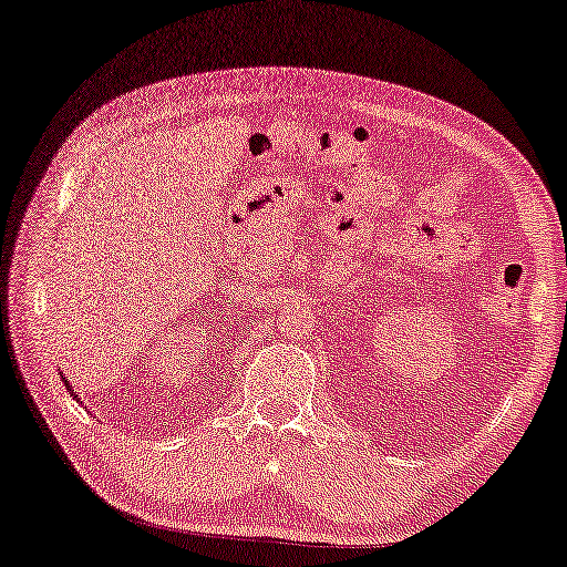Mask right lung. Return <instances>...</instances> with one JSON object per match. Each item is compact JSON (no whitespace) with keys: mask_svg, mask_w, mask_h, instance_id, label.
<instances>
[{"mask_svg":"<svg viewBox=\"0 0 567 567\" xmlns=\"http://www.w3.org/2000/svg\"><path fill=\"white\" fill-rule=\"evenodd\" d=\"M63 382H65V388H68V390H71V393H73V385H71V382H68L65 378H63ZM73 400H78V403H83V400H81V398H78V395H73Z\"/></svg>","mask_w":567,"mask_h":567,"instance_id":"obj_1","label":"right lung"}]
</instances>
